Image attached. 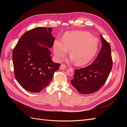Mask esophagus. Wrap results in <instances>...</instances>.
I'll return each mask as SVG.
<instances>
[{
    "instance_id": "34e87169",
    "label": "esophagus",
    "mask_w": 127,
    "mask_h": 127,
    "mask_svg": "<svg viewBox=\"0 0 127 127\" xmlns=\"http://www.w3.org/2000/svg\"><path fill=\"white\" fill-rule=\"evenodd\" d=\"M66 68H67V67L65 66V64H61V66L60 67V69H66Z\"/></svg>"
}]
</instances>
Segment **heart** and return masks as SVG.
<instances>
[{"label": "heart", "mask_w": 127, "mask_h": 127, "mask_svg": "<svg viewBox=\"0 0 127 127\" xmlns=\"http://www.w3.org/2000/svg\"><path fill=\"white\" fill-rule=\"evenodd\" d=\"M99 41L97 37L83 31H71L65 33L63 39H56L53 52L56 59H63L69 49L71 60L77 66H85L94 58L98 51Z\"/></svg>", "instance_id": "b5f03b06"}]
</instances>
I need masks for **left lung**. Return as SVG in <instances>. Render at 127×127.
Returning <instances> with one entry per match:
<instances>
[{"label":"left lung","instance_id":"obj_1","mask_svg":"<svg viewBox=\"0 0 127 127\" xmlns=\"http://www.w3.org/2000/svg\"><path fill=\"white\" fill-rule=\"evenodd\" d=\"M102 48L96 58L91 64L75 69L71 85L80 93L90 94L98 91L103 86L112 70L113 61L108 43L101 35Z\"/></svg>","mask_w":127,"mask_h":127}]
</instances>
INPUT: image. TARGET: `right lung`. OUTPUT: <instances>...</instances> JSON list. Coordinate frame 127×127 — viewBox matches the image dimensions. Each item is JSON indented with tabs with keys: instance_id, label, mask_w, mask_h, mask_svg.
Returning a JSON list of instances; mask_svg holds the SVG:
<instances>
[{
	"instance_id": "add662e5",
	"label": "right lung",
	"mask_w": 127,
	"mask_h": 127,
	"mask_svg": "<svg viewBox=\"0 0 127 127\" xmlns=\"http://www.w3.org/2000/svg\"><path fill=\"white\" fill-rule=\"evenodd\" d=\"M52 28L38 27L26 32L13 49V62L15 78L26 91L38 93L51 82L60 64L50 56L55 41ZM41 44L44 46L38 44Z\"/></svg>"
}]
</instances>
